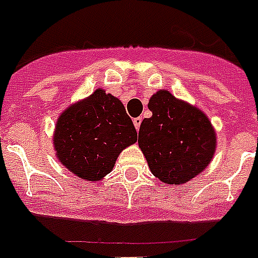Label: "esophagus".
Returning <instances> with one entry per match:
<instances>
[{"instance_id":"esophagus-1","label":"esophagus","mask_w":258,"mask_h":258,"mask_svg":"<svg viewBox=\"0 0 258 258\" xmlns=\"http://www.w3.org/2000/svg\"><path fill=\"white\" fill-rule=\"evenodd\" d=\"M140 124H142V118H135L134 119V125H135V128L139 131Z\"/></svg>"}]
</instances>
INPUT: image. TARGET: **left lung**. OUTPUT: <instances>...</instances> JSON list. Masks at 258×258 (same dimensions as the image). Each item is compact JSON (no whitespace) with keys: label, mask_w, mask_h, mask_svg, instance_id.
Returning <instances> with one entry per match:
<instances>
[{"label":"left lung","mask_w":258,"mask_h":258,"mask_svg":"<svg viewBox=\"0 0 258 258\" xmlns=\"http://www.w3.org/2000/svg\"><path fill=\"white\" fill-rule=\"evenodd\" d=\"M151 118L140 124L139 147L152 174L164 183H186L214 157L216 134L207 115L168 90L149 99Z\"/></svg>","instance_id":"obj_1"}]
</instances>
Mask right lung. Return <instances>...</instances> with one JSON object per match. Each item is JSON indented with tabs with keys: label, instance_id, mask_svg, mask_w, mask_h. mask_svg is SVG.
<instances>
[{
	"label": "right lung",
	"instance_id": "obj_1",
	"mask_svg": "<svg viewBox=\"0 0 258 258\" xmlns=\"http://www.w3.org/2000/svg\"><path fill=\"white\" fill-rule=\"evenodd\" d=\"M136 140L138 133L123 103L102 89L62 111L53 134L56 157L86 181L109 174L119 153Z\"/></svg>",
	"mask_w": 258,
	"mask_h": 258
}]
</instances>
